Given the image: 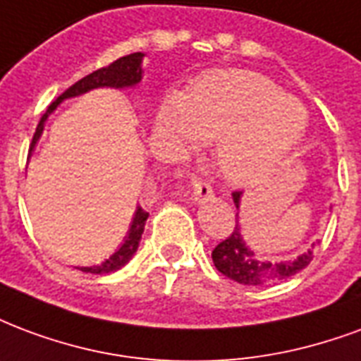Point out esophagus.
<instances>
[{"instance_id":"obj_1","label":"esophagus","mask_w":361,"mask_h":361,"mask_svg":"<svg viewBox=\"0 0 361 361\" xmlns=\"http://www.w3.org/2000/svg\"><path fill=\"white\" fill-rule=\"evenodd\" d=\"M193 197L195 201H208L214 197V191L208 183H202V181H195L193 183Z\"/></svg>"}]
</instances>
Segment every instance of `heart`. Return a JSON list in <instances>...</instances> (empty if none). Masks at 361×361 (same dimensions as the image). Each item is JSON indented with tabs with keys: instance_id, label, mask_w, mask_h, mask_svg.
Segmentation results:
<instances>
[{
	"instance_id": "1",
	"label": "heart",
	"mask_w": 361,
	"mask_h": 361,
	"mask_svg": "<svg viewBox=\"0 0 361 361\" xmlns=\"http://www.w3.org/2000/svg\"><path fill=\"white\" fill-rule=\"evenodd\" d=\"M308 111L252 71L210 72L160 106L154 135L173 154L216 141L214 159L235 183H258L293 157L308 132Z\"/></svg>"
}]
</instances>
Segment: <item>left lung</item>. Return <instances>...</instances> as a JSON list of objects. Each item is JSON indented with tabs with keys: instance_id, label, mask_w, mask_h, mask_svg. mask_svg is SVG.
<instances>
[{
	"instance_id": "obj_1",
	"label": "left lung",
	"mask_w": 361,
	"mask_h": 361,
	"mask_svg": "<svg viewBox=\"0 0 361 361\" xmlns=\"http://www.w3.org/2000/svg\"><path fill=\"white\" fill-rule=\"evenodd\" d=\"M231 197H233L235 208L239 210L243 193L235 191ZM312 255H314L312 248H308L302 255L295 256L290 260H279V262H271L264 256H258L243 239L239 212H237L235 229L226 241H221L212 250V262L220 274L241 285H269V283H277L298 274L312 262Z\"/></svg>"
}]
</instances>
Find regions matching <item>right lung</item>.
<instances>
[{"mask_svg": "<svg viewBox=\"0 0 361 361\" xmlns=\"http://www.w3.org/2000/svg\"><path fill=\"white\" fill-rule=\"evenodd\" d=\"M143 57L145 53H132V55H126V57H120L114 61L113 65L105 66V68H99V71L87 74L85 78L78 80L76 84L71 85L61 97H57L55 103L49 105V109L45 111V114L39 120L38 128H36V133H34V140H32L30 153L34 151V147L38 145L39 137L44 133L45 122L51 116L57 106L66 101V99L80 97L84 93L92 92V90H99V87H114V90H132L135 85H140V82L143 80ZM149 218V212H145L143 208H135V214L132 218V224H130V229H128V235L124 237V243L120 245L118 250L106 258L105 262L97 264V266H82L78 268L80 271H85V274H113L116 269H120L122 266H126L130 260L133 258V255L137 252V247H140L141 235H143V229H145V221Z\"/></svg>", "mask_w": 361, "mask_h": 361, "instance_id": "add662e5", "label": "right lung"}]
</instances>
